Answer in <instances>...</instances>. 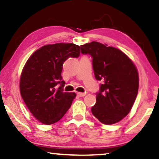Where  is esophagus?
I'll return each instance as SVG.
<instances>
[{
  "label": "esophagus",
  "instance_id": "1",
  "mask_svg": "<svg viewBox=\"0 0 159 159\" xmlns=\"http://www.w3.org/2000/svg\"><path fill=\"white\" fill-rule=\"evenodd\" d=\"M78 96H79V97H84V96L86 95V93H82V92H78L77 93Z\"/></svg>",
  "mask_w": 159,
  "mask_h": 159
}]
</instances>
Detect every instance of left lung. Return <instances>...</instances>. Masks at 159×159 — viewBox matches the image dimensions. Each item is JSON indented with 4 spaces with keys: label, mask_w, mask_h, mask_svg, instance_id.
I'll return each instance as SVG.
<instances>
[{
    "label": "left lung",
    "mask_w": 159,
    "mask_h": 159,
    "mask_svg": "<svg viewBox=\"0 0 159 159\" xmlns=\"http://www.w3.org/2000/svg\"><path fill=\"white\" fill-rule=\"evenodd\" d=\"M81 53L92 56L94 77L101 82L92 114L106 125L120 121L130 112L138 93L135 65L120 50L98 42L81 45Z\"/></svg>",
    "instance_id": "obj_1"
}]
</instances>
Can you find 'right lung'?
<instances>
[{"label":"right lung","instance_id":"1","mask_svg":"<svg viewBox=\"0 0 159 159\" xmlns=\"http://www.w3.org/2000/svg\"><path fill=\"white\" fill-rule=\"evenodd\" d=\"M79 56L80 47L75 44L47 45L32 54L24 66L20 81L22 98L42 123L58 122L71 106L75 94L64 92L61 71L66 60Z\"/></svg>","mask_w":159,"mask_h":159}]
</instances>
